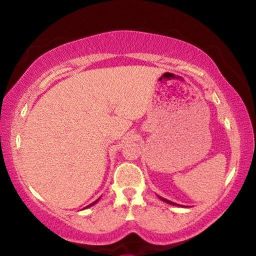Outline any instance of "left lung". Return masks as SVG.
I'll return each instance as SVG.
<instances>
[{
	"mask_svg": "<svg viewBox=\"0 0 256 256\" xmlns=\"http://www.w3.org/2000/svg\"><path fill=\"white\" fill-rule=\"evenodd\" d=\"M158 198H160V200L162 201H164V202H166V203H168V204H172V206H180V204H177V203H174V202H172V201H170V200H167V198H162V196H158Z\"/></svg>",
	"mask_w": 256,
	"mask_h": 256,
	"instance_id": "left-lung-1",
	"label": "left lung"
}]
</instances>
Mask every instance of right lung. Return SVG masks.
<instances>
[{
	"mask_svg": "<svg viewBox=\"0 0 256 256\" xmlns=\"http://www.w3.org/2000/svg\"><path fill=\"white\" fill-rule=\"evenodd\" d=\"M99 200H100V198H98V200H96V201H94V202H92V204H89V206H86V208H89V206H94V204H96V203H97V202H98V201H99Z\"/></svg>",
	"mask_w": 256,
	"mask_h": 256,
	"instance_id": "obj_1",
	"label": "right lung"
}]
</instances>
